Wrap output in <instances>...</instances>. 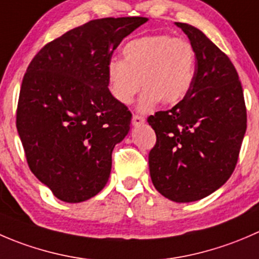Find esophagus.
I'll return each instance as SVG.
<instances>
[{
	"instance_id": "esophagus-1",
	"label": "esophagus",
	"mask_w": 259,
	"mask_h": 259,
	"mask_svg": "<svg viewBox=\"0 0 259 259\" xmlns=\"http://www.w3.org/2000/svg\"><path fill=\"white\" fill-rule=\"evenodd\" d=\"M145 117L140 116V114H133L132 117V124L133 126H141V124L145 123Z\"/></svg>"
}]
</instances>
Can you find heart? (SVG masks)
Masks as SVG:
<instances>
[{"label":"heart","mask_w":259,"mask_h":259,"mask_svg":"<svg viewBox=\"0 0 259 259\" xmlns=\"http://www.w3.org/2000/svg\"><path fill=\"white\" fill-rule=\"evenodd\" d=\"M123 60L111 59L107 80L111 94L119 103L130 104L145 88L140 108L148 111L157 103L176 104L193 87L196 55L185 39L166 34L147 35L131 40L122 49Z\"/></svg>","instance_id":"heart-1"}]
</instances>
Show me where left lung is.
<instances>
[{"mask_svg":"<svg viewBox=\"0 0 259 259\" xmlns=\"http://www.w3.org/2000/svg\"><path fill=\"white\" fill-rule=\"evenodd\" d=\"M176 25L195 50V78L183 101L147 118L156 133L148 165L161 195L190 203L210 195L233 174L247 130V109L230 59L199 29Z\"/></svg>","mask_w":259,"mask_h":259,"instance_id":"8db88e82","label":"left lung"}]
</instances>
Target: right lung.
<instances>
[{
	"label": "right lung",
	"instance_id": "obj_1",
	"mask_svg": "<svg viewBox=\"0 0 259 259\" xmlns=\"http://www.w3.org/2000/svg\"><path fill=\"white\" fill-rule=\"evenodd\" d=\"M147 20H92L46 44L27 66L17 132L31 172L60 200H88L108 181L112 151L132 113L109 92L107 64Z\"/></svg>",
	"mask_w": 259,
	"mask_h": 259
}]
</instances>
